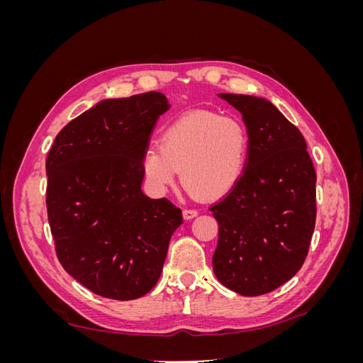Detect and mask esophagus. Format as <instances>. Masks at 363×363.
Segmentation results:
<instances>
[{"label": "esophagus", "mask_w": 363, "mask_h": 363, "mask_svg": "<svg viewBox=\"0 0 363 363\" xmlns=\"http://www.w3.org/2000/svg\"><path fill=\"white\" fill-rule=\"evenodd\" d=\"M199 215V211H195V208H184L183 211V218L184 219H192Z\"/></svg>", "instance_id": "obj_1"}]
</instances>
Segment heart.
Wrapping results in <instances>:
<instances>
[{"label": "heart", "instance_id": "obj_1", "mask_svg": "<svg viewBox=\"0 0 363 363\" xmlns=\"http://www.w3.org/2000/svg\"><path fill=\"white\" fill-rule=\"evenodd\" d=\"M250 136L242 121L215 112H194L163 128L159 150L147 148L142 174L156 192H164L180 172L184 188L206 200L235 189L248 160Z\"/></svg>", "mask_w": 363, "mask_h": 363}]
</instances>
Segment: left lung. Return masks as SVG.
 I'll list each match as a JSON object with an SVG mask.
<instances>
[{"mask_svg":"<svg viewBox=\"0 0 363 363\" xmlns=\"http://www.w3.org/2000/svg\"><path fill=\"white\" fill-rule=\"evenodd\" d=\"M242 113V179L208 211L218 221L213 272L245 296L268 294L303 267L316 219V172L301 131L263 98L219 94Z\"/></svg>","mask_w":363,"mask_h":363,"instance_id":"left-lung-1","label":"left lung"}]
</instances>
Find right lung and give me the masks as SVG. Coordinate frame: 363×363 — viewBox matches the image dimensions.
<instances>
[{"instance_id": "right-lung-1", "label": "right lung", "mask_w": 363, "mask_h": 363, "mask_svg": "<svg viewBox=\"0 0 363 363\" xmlns=\"http://www.w3.org/2000/svg\"><path fill=\"white\" fill-rule=\"evenodd\" d=\"M167 96L104 100L65 125L47 157V212L56 255L96 295L135 300L157 283L182 208L140 189L142 156Z\"/></svg>"}]
</instances>
